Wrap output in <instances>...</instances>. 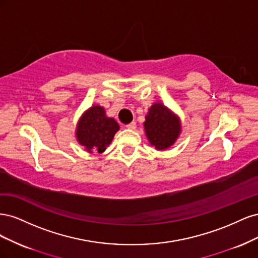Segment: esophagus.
<instances>
[{
    "instance_id": "1",
    "label": "esophagus",
    "mask_w": 258,
    "mask_h": 258,
    "mask_svg": "<svg viewBox=\"0 0 258 258\" xmlns=\"http://www.w3.org/2000/svg\"><path fill=\"white\" fill-rule=\"evenodd\" d=\"M127 129H130V130H135L136 128H137V123L135 122V121H132V122H130L129 124H127Z\"/></svg>"
}]
</instances>
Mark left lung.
<instances>
[{
  "instance_id": "8db88e82",
  "label": "left lung",
  "mask_w": 258,
  "mask_h": 258,
  "mask_svg": "<svg viewBox=\"0 0 258 258\" xmlns=\"http://www.w3.org/2000/svg\"><path fill=\"white\" fill-rule=\"evenodd\" d=\"M143 123L148 142L157 151H166L172 146L182 131L179 117L161 102L148 108Z\"/></svg>"
}]
</instances>
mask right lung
Masks as SVG:
<instances>
[{"instance_id": "obj_1", "label": "right lung", "mask_w": 258, "mask_h": 258, "mask_svg": "<svg viewBox=\"0 0 258 258\" xmlns=\"http://www.w3.org/2000/svg\"><path fill=\"white\" fill-rule=\"evenodd\" d=\"M119 130L117 121L107 117L100 105H92L80 117L76 124V140L88 153H103Z\"/></svg>"}]
</instances>
